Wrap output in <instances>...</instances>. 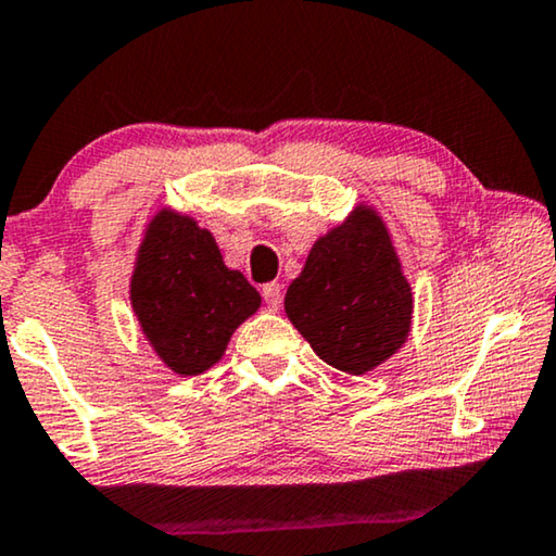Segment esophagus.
Here are the masks:
<instances>
[{
    "instance_id": "1",
    "label": "esophagus",
    "mask_w": 556,
    "mask_h": 556,
    "mask_svg": "<svg viewBox=\"0 0 556 556\" xmlns=\"http://www.w3.org/2000/svg\"><path fill=\"white\" fill-rule=\"evenodd\" d=\"M262 296H264V302H267L269 309H279L281 307V300H285V296H281V285H279V281H269V285H264L262 287Z\"/></svg>"
}]
</instances>
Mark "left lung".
Instances as JSON below:
<instances>
[{
    "label": "left lung",
    "mask_w": 556,
    "mask_h": 556,
    "mask_svg": "<svg viewBox=\"0 0 556 556\" xmlns=\"http://www.w3.org/2000/svg\"><path fill=\"white\" fill-rule=\"evenodd\" d=\"M285 312L319 359L365 375L408 342L413 289L378 208L359 201L312 244Z\"/></svg>",
    "instance_id": "obj_1"
}]
</instances>
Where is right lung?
I'll use <instances>...</instances> for the list:
<instances>
[{"mask_svg":"<svg viewBox=\"0 0 556 556\" xmlns=\"http://www.w3.org/2000/svg\"><path fill=\"white\" fill-rule=\"evenodd\" d=\"M130 307L161 363L191 378L224 357L237 327L262 307V296L239 269L226 267L214 233L163 206L138 244Z\"/></svg>","mask_w":556,"mask_h":556,"instance_id":"obj_1","label":"right lung"}]
</instances>
